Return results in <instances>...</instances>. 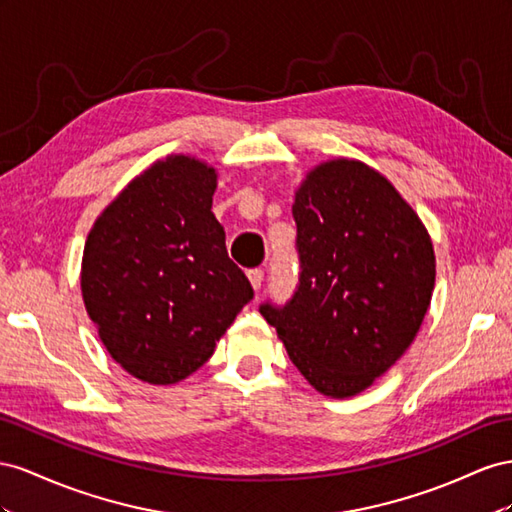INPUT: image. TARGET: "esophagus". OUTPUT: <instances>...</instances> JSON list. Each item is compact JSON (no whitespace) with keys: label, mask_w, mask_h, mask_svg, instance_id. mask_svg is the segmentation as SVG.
<instances>
[{"label":"esophagus","mask_w":512,"mask_h":512,"mask_svg":"<svg viewBox=\"0 0 512 512\" xmlns=\"http://www.w3.org/2000/svg\"><path fill=\"white\" fill-rule=\"evenodd\" d=\"M248 281H251L253 289H259V287H261V283H264V270H261V268L248 270Z\"/></svg>","instance_id":"34e87169"}]
</instances>
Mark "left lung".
<instances>
[{"label":"left lung","mask_w":512,"mask_h":512,"mask_svg":"<svg viewBox=\"0 0 512 512\" xmlns=\"http://www.w3.org/2000/svg\"><path fill=\"white\" fill-rule=\"evenodd\" d=\"M300 274L285 304L259 313L326 397L369 388L412 345L429 309L435 255L394 186L358 160L306 175L291 208Z\"/></svg>","instance_id":"obj_1"}]
</instances>
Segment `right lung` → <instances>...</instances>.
<instances>
[{
    "instance_id": "add662e5",
    "label": "right lung",
    "mask_w": 512,
    "mask_h": 512,
    "mask_svg": "<svg viewBox=\"0 0 512 512\" xmlns=\"http://www.w3.org/2000/svg\"><path fill=\"white\" fill-rule=\"evenodd\" d=\"M214 188V169L199 160H158L87 236L85 309L113 360L143 382L167 386L195 373L253 300L212 214Z\"/></svg>"
}]
</instances>
